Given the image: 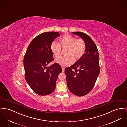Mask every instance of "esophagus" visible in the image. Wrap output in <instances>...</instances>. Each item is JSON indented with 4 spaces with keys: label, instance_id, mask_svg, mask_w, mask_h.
I'll list each match as a JSON object with an SVG mask.
<instances>
[{
    "label": "esophagus",
    "instance_id": "1",
    "mask_svg": "<svg viewBox=\"0 0 127 127\" xmlns=\"http://www.w3.org/2000/svg\"><path fill=\"white\" fill-rule=\"evenodd\" d=\"M62 72H64V70H65V68L63 67H62Z\"/></svg>",
    "mask_w": 127,
    "mask_h": 127
}]
</instances>
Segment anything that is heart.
<instances>
[{"instance_id": "heart-1", "label": "heart", "mask_w": 127, "mask_h": 127, "mask_svg": "<svg viewBox=\"0 0 127 127\" xmlns=\"http://www.w3.org/2000/svg\"><path fill=\"white\" fill-rule=\"evenodd\" d=\"M60 45L58 43L53 41L50 48L56 58H59L62 54V49H66L65 57L57 59L56 62L62 66L65 67L71 65L73 61H77L84 55L86 50V44L84 39H77L69 34H66L60 38Z\"/></svg>"}]
</instances>
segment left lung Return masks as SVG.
<instances>
[{
    "mask_svg": "<svg viewBox=\"0 0 127 127\" xmlns=\"http://www.w3.org/2000/svg\"><path fill=\"white\" fill-rule=\"evenodd\" d=\"M72 33L84 40L86 50L81 59L65 68V73L69 91L81 97L88 94L97 81L100 71L99 54L96 45L87 34L81 32Z\"/></svg>",
    "mask_w": 127,
    "mask_h": 127,
    "instance_id": "left-lung-1",
    "label": "left lung"
}]
</instances>
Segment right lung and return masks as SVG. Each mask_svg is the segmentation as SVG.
Wrapping results in <instances>:
<instances>
[{
	"mask_svg": "<svg viewBox=\"0 0 127 127\" xmlns=\"http://www.w3.org/2000/svg\"><path fill=\"white\" fill-rule=\"evenodd\" d=\"M59 36L58 32L39 34L29 44L24 59L26 80L31 88L40 96L49 95L55 90L59 74L62 72L57 63L47 67L54 60L51 44Z\"/></svg>",
	"mask_w": 127,
	"mask_h": 127,
	"instance_id": "add662e5",
	"label": "right lung"
}]
</instances>
